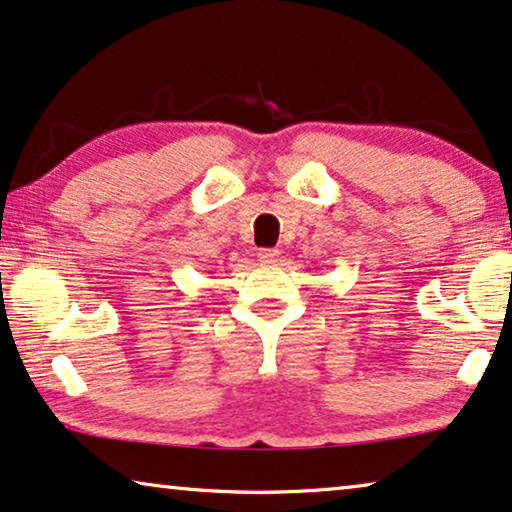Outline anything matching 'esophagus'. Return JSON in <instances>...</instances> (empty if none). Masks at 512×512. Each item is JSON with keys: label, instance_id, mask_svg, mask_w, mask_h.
<instances>
[{"label": "esophagus", "instance_id": "obj_1", "mask_svg": "<svg viewBox=\"0 0 512 512\" xmlns=\"http://www.w3.org/2000/svg\"><path fill=\"white\" fill-rule=\"evenodd\" d=\"M257 257H259V262H262V264H276L278 257H280V250L278 248H262L257 253Z\"/></svg>", "mask_w": 512, "mask_h": 512}]
</instances>
